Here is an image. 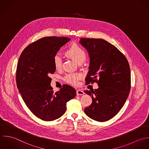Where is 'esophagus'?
<instances>
[{
  "label": "esophagus",
  "instance_id": "esophagus-1",
  "mask_svg": "<svg viewBox=\"0 0 149 149\" xmlns=\"http://www.w3.org/2000/svg\"><path fill=\"white\" fill-rule=\"evenodd\" d=\"M84 94V92L82 90H80V89H78L77 91V95L78 96H79V95H83Z\"/></svg>",
  "mask_w": 149,
  "mask_h": 149
}]
</instances>
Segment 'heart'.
Segmentation results:
<instances>
[{
	"mask_svg": "<svg viewBox=\"0 0 149 149\" xmlns=\"http://www.w3.org/2000/svg\"><path fill=\"white\" fill-rule=\"evenodd\" d=\"M67 57L72 59L78 64H82L86 58L85 51L75 43L72 44L65 52ZM53 63L56 69L60 70L62 67V60L60 56L56 55L53 58ZM81 76L76 74H67L64 77V80L72 85H77Z\"/></svg>",
	"mask_w": 149,
	"mask_h": 149,
	"instance_id": "obj_1",
	"label": "heart"
}]
</instances>
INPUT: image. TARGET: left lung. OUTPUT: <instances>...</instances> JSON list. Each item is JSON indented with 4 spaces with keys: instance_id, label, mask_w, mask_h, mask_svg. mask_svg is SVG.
<instances>
[{
    "instance_id": "1",
    "label": "left lung",
    "mask_w": 149,
    "mask_h": 149,
    "mask_svg": "<svg viewBox=\"0 0 149 149\" xmlns=\"http://www.w3.org/2000/svg\"><path fill=\"white\" fill-rule=\"evenodd\" d=\"M80 43L90 57L87 85L96 82L99 88L84 92L92 103L85 109L92 120L104 122L113 118L124 105L131 89V72L125 56L114 45L102 39L81 38Z\"/></svg>"
}]
</instances>
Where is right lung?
Returning a JSON list of instances; mask_svg holds the SVG:
<instances>
[{
  "mask_svg": "<svg viewBox=\"0 0 149 149\" xmlns=\"http://www.w3.org/2000/svg\"><path fill=\"white\" fill-rule=\"evenodd\" d=\"M70 40L67 37L41 38L26 47L18 61L16 82L19 92L30 111L43 121L61 117L66 111L67 102L76 96L75 89L65 84L54 92L49 77L56 71L54 57Z\"/></svg>",
  "mask_w": 149,
  "mask_h": 149,
  "instance_id": "1",
  "label": "right lung"
}]
</instances>
